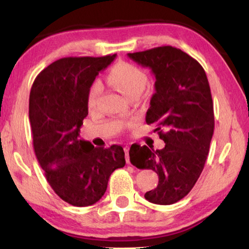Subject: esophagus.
I'll use <instances>...</instances> for the list:
<instances>
[{"label":"esophagus","instance_id":"esophagus-1","mask_svg":"<svg viewBox=\"0 0 249 249\" xmlns=\"http://www.w3.org/2000/svg\"><path fill=\"white\" fill-rule=\"evenodd\" d=\"M124 151H125V155H126V162H127L129 165L130 161H129V156H128V151H129V146L128 145L124 146Z\"/></svg>","mask_w":249,"mask_h":249}]
</instances>
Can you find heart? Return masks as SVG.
I'll use <instances>...</instances> for the list:
<instances>
[{"label":"heart","instance_id":"1","mask_svg":"<svg viewBox=\"0 0 249 249\" xmlns=\"http://www.w3.org/2000/svg\"><path fill=\"white\" fill-rule=\"evenodd\" d=\"M107 81L124 95L130 98L135 94L140 95L145 89L147 83V75L137 66L128 64V62H119L109 70L107 74ZM101 87L99 83H94L90 88L88 95V105L93 107L98 96L100 94Z\"/></svg>","mask_w":249,"mask_h":249}]
</instances>
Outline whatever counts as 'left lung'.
<instances>
[{
    "label": "left lung",
    "mask_w": 249,
    "mask_h": 249,
    "mask_svg": "<svg viewBox=\"0 0 249 249\" xmlns=\"http://www.w3.org/2000/svg\"><path fill=\"white\" fill-rule=\"evenodd\" d=\"M155 75V90L146 123H156L166 142L162 149L132 145L130 162L140 169H151L158 185L145 193L151 203L169 205L195 187L208 158L214 132V111L205 71L196 59L181 49L162 46L127 53ZM166 129L163 132L161 127Z\"/></svg>",
    "instance_id": "8db88e82"
}]
</instances>
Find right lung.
I'll use <instances>...</instances> for the list:
<instances>
[{
    "mask_svg": "<svg viewBox=\"0 0 249 249\" xmlns=\"http://www.w3.org/2000/svg\"><path fill=\"white\" fill-rule=\"evenodd\" d=\"M115 57L61 58L41 71L32 86L34 150L50 187L71 205L96 203L112 172L125 166L122 146L101 148L79 138L92 83Z\"/></svg>",
    "mask_w": 249,
    "mask_h": 249,
    "instance_id": "right-lung-1",
    "label": "right lung"
}]
</instances>
